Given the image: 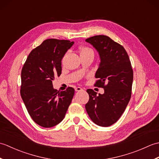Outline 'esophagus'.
<instances>
[{
    "label": "esophagus",
    "mask_w": 159,
    "mask_h": 159,
    "mask_svg": "<svg viewBox=\"0 0 159 159\" xmlns=\"http://www.w3.org/2000/svg\"><path fill=\"white\" fill-rule=\"evenodd\" d=\"M83 89L82 88H80V87H76L75 88V91L76 92H81V91H83Z\"/></svg>",
    "instance_id": "obj_1"
}]
</instances>
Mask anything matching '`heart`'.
Here are the masks:
<instances>
[{
    "mask_svg": "<svg viewBox=\"0 0 159 159\" xmlns=\"http://www.w3.org/2000/svg\"><path fill=\"white\" fill-rule=\"evenodd\" d=\"M80 55H84V54H89V53H92L93 50L92 49H90L89 48H87V47H81L80 49Z\"/></svg>",
    "mask_w": 159,
    "mask_h": 159,
    "instance_id": "b5f03b06",
    "label": "heart"
}]
</instances>
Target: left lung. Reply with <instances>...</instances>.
<instances>
[{"label":"left lung","instance_id":"8db88e82","mask_svg":"<svg viewBox=\"0 0 159 159\" xmlns=\"http://www.w3.org/2000/svg\"><path fill=\"white\" fill-rule=\"evenodd\" d=\"M96 50L100 62L95 74L97 87H103V94L87 89L89 96L85 109L94 123L107 127L120 119L131 96L133 72L128 54L122 46L106 35L85 39Z\"/></svg>","mask_w":159,"mask_h":159}]
</instances>
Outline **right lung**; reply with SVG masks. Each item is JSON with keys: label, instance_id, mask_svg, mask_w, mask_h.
<instances>
[{"label": "right lung", "instance_id": "add662e5", "mask_svg": "<svg viewBox=\"0 0 159 159\" xmlns=\"http://www.w3.org/2000/svg\"><path fill=\"white\" fill-rule=\"evenodd\" d=\"M74 43L48 39L30 52L21 72L20 94L33 120L50 128L61 121L74 94L72 87L57 91L52 80L61 74V60Z\"/></svg>", "mask_w": 159, "mask_h": 159}]
</instances>
